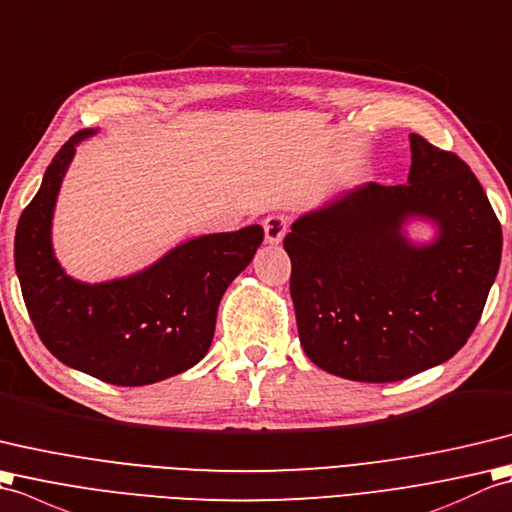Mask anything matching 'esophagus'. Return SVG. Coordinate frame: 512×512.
Returning <instances> with one entry per match:
<instances>
[{
	"label": "esophagus",
	"instance_id": "1",
	"mask_svg": "<svg viewBox=\"0 0 512 512\" xmlns=\"http://www.w3.org/2000/svg\"><path fill=\"white\" fill-rule=\"evenodd\" d=\"M263 227H265V241L269 245H278L289 230V219L285 214H269V217L263 221Z\"/></svg>",
	"mask_w": 512,
	"mask_h": 512
}]
</instances>
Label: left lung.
<instances>
[{
  "label": "left lung",
  "mask_w": 512,
  "mask_h": 512,
  "mask_svg": "<svg viewBox=\"0 0 512 512\" xmlns=\"http://www.w3.org/2000/svg\"><path fill=\"white\" fill-rule=\"evenodd\" d=\"M407 184H366L304 214L285 236L300 344L317 368L401 381L451 359L478 326L502 260V225L456 153L412 133ZM439 225L431 246L405 218Z\"/></svg>",
  "instance_id": "8db88e82"
}]
</instances>
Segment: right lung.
I'll use <instances>...</instances> for the list:
<instances>
[{"instance_id": "obj_1", "label": "right lung", "mask_w": 512, "mask_h": 512, "mask_svg": "<svg viewBox=\"0 0 512 512\" xmlns=\"http://www.w3.org/2000/svg\"><path fill=\"white\" fill-rule=\"evenodd\" d=\"M78 131L54 155L37 195L21 212L15 267L41 342L65 366L113 385H149L195 366L212 344L230 282L252 263L263 227L192 238L129 278L85 285L56 263L50 227Z\"/></svg>"}]
</instances>
